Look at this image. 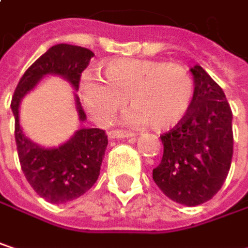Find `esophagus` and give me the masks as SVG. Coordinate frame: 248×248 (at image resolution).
I'll use <instances>...</instances> for the list:
<instances>
[{"label": "esophagus", "instance_id": "34e87169", "mask_svg": "<svg viewBox=\"0 0 248 248\" xmlns=\"http://www.w3.org/2000/svg\"><path fill=\"white\" fill-rule=\"evenodd\" d=\"M108 135H109V138H110V139H122V138H135V136H136L133 132L119 130V129H118V130H116V129H115V130H110Z\"/></svg>", "mask_w": 248, "mask_h": 248}]
</instances>
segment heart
I'll use <instances>...</instances> for the list:
<instances>
[{
    "label": "heart",
    "mask_w": 248,
    "mask_h": 248,
    "mask_svg": "<svg viewBox=\"0 0 248 248\" xmlns=\"http://www.w3.org/2000/svg\"><path fill=\"white\" fill-rule=\"evenodd\" d=\"M103 77L105 83L92 76H84L80 83L87 113L102 126L112 124L129 99L135 108L126 118L129 124L167 130L186 116L195 96L189 72L167 62L115 59L103 66Z\"/></svg>",
    "instance_id": "obj_1"
}]
</instances>
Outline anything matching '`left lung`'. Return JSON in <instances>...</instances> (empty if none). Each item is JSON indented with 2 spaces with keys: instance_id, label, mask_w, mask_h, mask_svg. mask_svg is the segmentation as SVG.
I'll list each match as a JSON object with an SVG mask.
<instances>
[{
  "instance_id": "1",
  "label": "left lung",
  "mask_w": 248,
  "mask_h": 248,
  "mask_svg": "<svg viewBox=\"0 0 248 248\" xmlns=\"http://www.w3.org/2000/svg\"><path fill=\"white\" fill-rule=\"evenodd\" d=\"M195 96L186 116L161 136L164 155L152 171L172 201L195 207L223 186L232 158V113L223 89L201 67L191 69Z\"/></svg>"
}]
</instances>
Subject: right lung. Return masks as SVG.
Here are the masks:
<instances>
[{
  "label": "right lung",
  "mask_w": 248,
  "mask_h": 248,
  "mask_svg": "<svg viewBox=\"0 0 248 248\" xmlns=\"http://www.w3.org/2000/svg\"><path fill=\"white\" fill-rule=\"evenodd\" d=\"M93 51L72 44H56L38 57L20 78L11 100L16 118V143L18 159L28 184L46 201L66 204L87 192L99 178L100 165L108 146L105 130L81 127L57 148H44L34 143L20 126V103L38 81L48 75L60 76L75 90L83 70L89 66ZM78 121H86V113L75 94Z\"/></svg>",
  "instance_id": "obj_1"
}]
</instances>
